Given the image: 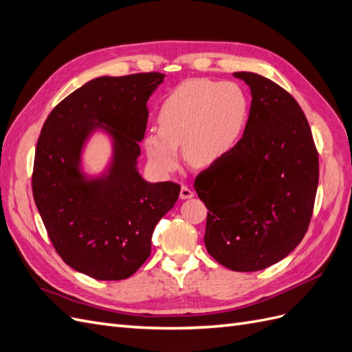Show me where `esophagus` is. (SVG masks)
I'll list each match as a JSON object with an SVG mask.
<instances>
[{
	"label": "esophagus",
	"mask_w": 352,
	"mask_h": 352,
	"mask_svg": "<svg viewBox=\"0 0 352 352\" xmlns=\"http://www.w3.org/2000/svg\"><path fill=\"white\" fill-rule=\"evenodd\" d=\"M194 197V190L190 189L188 185H182V188H180V198L182 199H189Z\"/></svg>",
	"instance_id": "34e87169"
}]
</instances>
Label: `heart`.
I'll return each mask as SVG.
<instances>
[{
  "label": "heart",
  "instance_id": "b5f03b06",
  "mask_svg": "<svg viewBox=\"0 0 352 352\" xmlns=\"http://www.w3.org/2000/svg\"><path fill=\"white\" fill-rule=\"evenodd\" d=\"M247 95L235 82L190 79L180 83L160 105L157 123L145 138V150L160 173H172L179 150L186 163L208 167L238 146L248 120Z\"/></svg>",
  "mask_w": 352,
  "mask_h": 352
}]
</instances>
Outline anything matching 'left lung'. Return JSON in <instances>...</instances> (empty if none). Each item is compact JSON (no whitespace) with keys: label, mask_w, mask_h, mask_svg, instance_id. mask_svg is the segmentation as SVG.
Returning <instances> with one entry per match:
<instances>
[{"label":"left lung","mask_w":352,"mask_h":352,"mask_svg":"<svg viewBox=\"0 0 352 352\" xmlns=\"http://www.w3.org/2000/svg\"><path fill=\"white\" fill-rule=\"evenodd\" d=\"M233 76L252 95L247 126L228 157L195 177L207 212L206 248L235 272L280 261L310 226L318 185V153L292 95L250 72Z\"/></svg>","instance_id":"obj_1"}]
</instances>
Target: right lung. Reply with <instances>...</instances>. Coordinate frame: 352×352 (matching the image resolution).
<instances>
[{"instance_id": "right-lung-1", "label": "right lung", "mask_w": 352, "mask_h": 352, "mask_svg": "<svg viewBox=\"0 0 352 352\" xmlns=\"http://www.w3.org/2000/svg\"><path fill=\"white\" fill-rule=\"evenodd\" d=\"M163 79L158 72L94 79L58 102L41 129L32 173L35 204L63 261L94 279L122 280L140 269L155 225L177 201V184H150L135 167L146 102ZM102 124L112 127L115 164L107 178L85 181L81 145Z\"/></svg>"}]
</instances>
